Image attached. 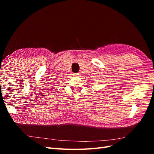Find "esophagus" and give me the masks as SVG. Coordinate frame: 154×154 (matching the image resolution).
I'll use <instances>...</instances> for the list:
<instances>
[{"instance_id":"34e87169","label":"esophagus","mask_w":154,"mask_h":154,"mask_svg":"<svg viewBox=\"0 0 154 154\" xmlns=\"http://www.w3.org/2000/svg\"><path fill=\"white\" fill-rule=\"evenodd\" d=\"M74 76H78L79 75H80V73H74Z\"/></svg>"}]
</instances>
